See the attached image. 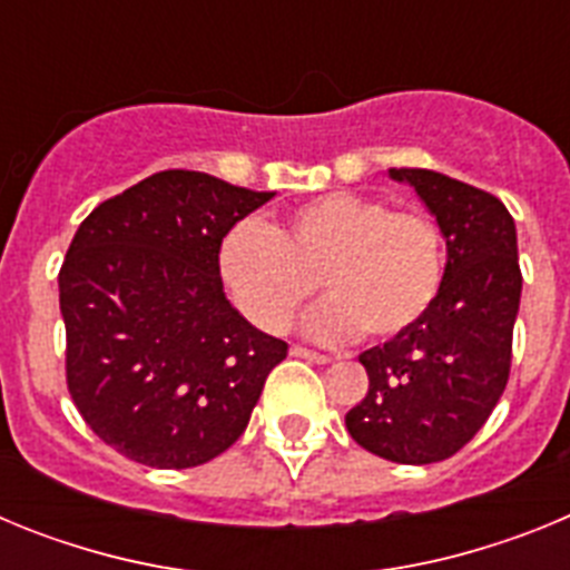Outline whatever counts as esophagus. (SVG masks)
<instances>
[{
    "label": "esophagus",
    "instance_id": "esophagus-1",
    "mask_svg": "<svg viewBox=\"0 0 570 570\" xmlns=\"http://www.w3.org/2000/svg\"><path fill=\"white\" fill-rule=\"evenodd\" d=\"M291 354L299 356V360L320 362V365H325V362H331V356H328V354H320V351H311V347H302V345H294V347H291Z\"/></svg>",
    "mask_w": 570,
    "mask_h": 570
}]
</instances>
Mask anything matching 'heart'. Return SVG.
Returning <instances> with one entry per match:
<instances>
[{
  "instance_id": "obj_1",
  "label": "heart",
  "mask_w": 570,
  "mask_h": 570,
  "mask_svg": "<svg viewBox=\"0 0 570 570\" xmlns=\"http://www.w3.org/2000/svg\"><path fill=\"white\" fill-rule=\"evenodd\" d=\"M219 276L254 325L282 334L316 288L328 299L311 331L391 340L434 305L445 274L440 225L416 208L334 190L271 225L242 219L219 242Z\"/></svg>"
}]
</instances>
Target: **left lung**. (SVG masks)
<instances>
[{
    "label": "left lung",
    "mask_w": 570,
    "mask_h": 570,
    "mask_svg": "<svg viewBox=\"0 0 570 570\" xmlns=\"http://www.w3.org/2000/svg\"><path fill=\"white\" fill-rule=\"evenodd\" d=\"M391 176L414 185L436 216L448 265L425 316L360 354L367 394L345 425L382 460L428 465L465 448L505 391L522 271L517 228L497 196L425 168Z\"/></svg>",
    "instance_id": "8db88e82"
}]
</instances>
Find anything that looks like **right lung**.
<instances>
[{
  "label": "right lung",
  "instance_id": "1",
  "mask_svg": "<svg viewBox=\"0 0 570 570\" xmlns=\"http://www.w3.org/2000/svg\"><path fill=\"white\" fill-rule=\"evenodd\" d=\"M274 194L163 170L85 216L59 268L65 380L105 445L148 468L205 465L248 428L288 345L225 299L219 242Z\"/></svg>",
  "mask_w": 570,
  "mask_h": 570
}]
</instances>
